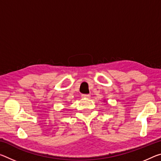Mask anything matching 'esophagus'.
<instances>
[{
    "label": "esophagus",
    "mask_w": 161,
    "mask_h": 161,
    "mask_svg": "<svg viewBox=\"0 0 161 161\" xmlns=\"http://www.w3.org/2000/svg\"><path fill=\"white\" fill-rule=\"evenodd\" d=\"M81 97L82 98H90V94H81Z\"/></svg>",
    "instance_id": "esophagus-1"
}]
</instances>
